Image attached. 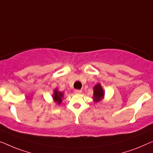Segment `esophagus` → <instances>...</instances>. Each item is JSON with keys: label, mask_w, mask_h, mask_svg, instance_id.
Listing matches in <instances>:
<instances>
[{"label": "esophagus", "mask_w": 153, "mask_h": 153, "mask_svg": "<svg viewBox=\"0 0 153 153\" xmlns=\"http://www.w3.org/2000/svg\"><path fill=\"white\" fill-rule=\"evenodd\" d=\"M75 93L77 94H80L82 93V90H79V89L75 90Z\"/></svg>", "instance_id": "34e87169"}]
</instances>
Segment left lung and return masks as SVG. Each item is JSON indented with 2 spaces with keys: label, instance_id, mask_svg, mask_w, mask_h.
Segmentation results:
<instances>
[{
  "label": "left lung",
  "instance_id": "8db88e82",
  "mask_svg": "<svg viewBox=\"0 0 153 153\" xmlns=\"http://www.w3.org/2000/svg\"><path fill=\"white\" fill-rule=\"evenodd\" d=\"M93 100L94 102H98L102 101L105 97V91L100 83H98L94 87Z\"/></svg>",
  "mask_w": 153,
  "mask_h": 153
}]
</instances>
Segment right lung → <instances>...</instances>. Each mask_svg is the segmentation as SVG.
I'll use <instances>...</instances> for the list:
<instances>
[{
  "label": "right lung",
  "instance_id": "right-lung-1",
  "mask_svg": "<svg viewBox=\"0 0 153 153\" xmlns=\"http://www.w3.org/2000/svg\"><path fill=\"white\" fill-rule=\"evenodd\" d=\"M52 97L54 102L56 103L57 105H60L62 102V99L64 98V93L59 91L58 90L57 88H55L53 91V94L52 95Z\"/></svg>",
  "mask_w": 153,
  "mask_h": 153
}]
</instances>
